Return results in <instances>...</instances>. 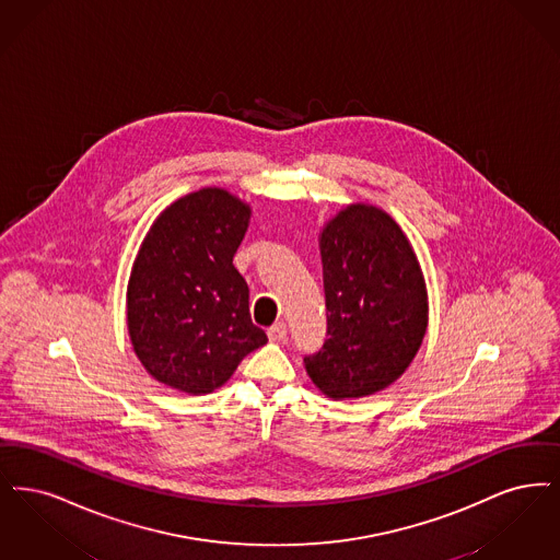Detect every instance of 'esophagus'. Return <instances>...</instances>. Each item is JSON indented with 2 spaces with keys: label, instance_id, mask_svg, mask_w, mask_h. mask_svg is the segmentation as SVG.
Instances as JSON below:
<instances>
[{
  "label": "esophagus",
  "instance_id": "34e87169",
  "mask_svg": "<svg viewBox=\"0 0 560 560\" xmlns=\"http://www.w3.org/2000/svg\"><path fill=\"white\" fill-rule=\"evenodd\" d=\"M287 324L284 322H276L273 326H269L268 328V337L271 342H280L287 339Z\"/></svg>",
  "mask_w": 560,
  "mask_h": 560
}]
</instances>
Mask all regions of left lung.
I'll return each mask as SVG.
<instances>
[{
	"instance_id": "obj_1",
	"label": "left lung",
	"mask_w": 560,
	"mask_h": 560,
	"mask_svg": "<svg viewBox=\"0 0 560 560\" xmlns=\"http://www.w3.org/2000/svg\"><path fill=\"white\" fill-rule=\"evenodd\" d=\"M319 253L328 339L305 370L332 399L383 390L412 364L429 324L412 244L383 209L358 202L326 223Z\"/></svg>"
}]
</instances>
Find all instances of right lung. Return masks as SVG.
<instances>
[{
    "mask_svg": "<svg viewBox=\"0 0 560 560\" xmlns=\"http://www.w3.org/2000/svg\"><path fill=\"white\" fill-rule=\"evenodd\" d=\"M250 207L202 188L152 223L127 284V330L148 374L171 389L221 387L244 358L268 342L248 314V287L232 259Z\"/></svg>",
    "mask_w": 560,
    "mask_h": 560,
    "instance_id": "1",
    "label": "right lung"
}]
</instances>
